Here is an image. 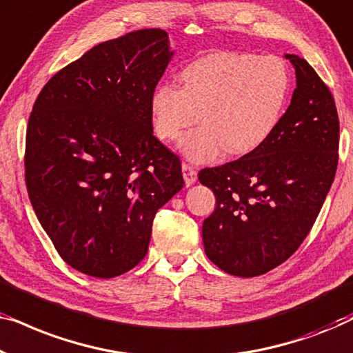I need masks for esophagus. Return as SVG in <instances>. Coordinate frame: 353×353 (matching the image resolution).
Segmentation results:
<instances>
[{
	"label": "esophagus",
	"mask_w": 353,
	"mask_h": 353,
	"mask_svg": "<svg viewBox=\"0 0 353 353\" xmlns=\"http://www.w3.org/2000/svg\"><path fill=\"white\" fill-rule=\"evenodd\" d=\"M181 168H183V176H185V185L186 186H191L192 183L196 181V176H197L196 168L192 167L191 163H188V162H183Z\"/></svg>",
	"instance_id": "obj_1"
}]
</instances>
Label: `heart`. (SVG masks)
I'll list each match as a JSON object with an SVG mask.
<instances>
[{
  "label": "heart",
  "mask_w": 353,
  "mask_h": 353,
  "mask_svg": "<svg viewBox=\"0 0 353 353\" xmlns=\"http://www.w3.org/2000/svg\"><path fill=\"white\" fill-rule=\"evenodd\" d=\"M289 77L276 56L216 52L183 69L180 88L154 90L151 112L156 134L175 141L201 120L202 127L181 139L194 161L226 154L243 156L265 143L286 103Z\"/></svg>",
  "instance_id": "1"
}]
</instances>
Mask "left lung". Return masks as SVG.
<instances>
[{"label": "left lung", "mask_w": 353, "mask_h": 353, "mask_svg": "<svg viewBox=\"0 0 353 353\" xmlns=\"http://www.w3.org/2000/svg\"><path fill=\"white\" fill-rule=\"evenodd\" d=\"M286 57L297 86L272 134L245 156L199 172L216 199L202 225L205 254L241 278L265 274L301 248L339 161V117L330 88L305 59Z\"/></svg>", "instance_id": "left-lung-1"}]
</instances>
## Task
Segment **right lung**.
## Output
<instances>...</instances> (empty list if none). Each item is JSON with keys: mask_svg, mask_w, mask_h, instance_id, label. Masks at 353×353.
Listing matches in <instances>:
<instances>
[{"mask_svg": "<svg viewBox=\"0 0 353 353\" xmlns=\"http://www.w3.org/2000/svg\"><path fill=\"white\" fill-rule=\"evenodd\" d=\"M173 52L162 28L99 43L43 86L26 137L32 207L65 263L94 278L148 254L157 210L185 181L152 134L151 98Z\"/></svg>", "mask_w": 353, "mask_h": 353, "instance_id": "1", "label": "right lung"}]
</instances>
